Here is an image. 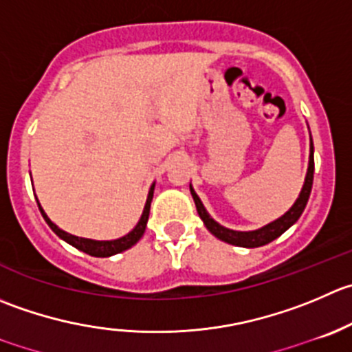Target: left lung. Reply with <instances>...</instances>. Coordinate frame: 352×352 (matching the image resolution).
<instances>
[{
  "instance_id": "8db88e82",
  "label": "left lung",
  "mask_w": 352,
  "mask_h": 352,
  "mask_svg": "<svg viewBox=\"0 0 352 352\" xmlns=\"http://www.w3.org/2000/svg\"><path fill=\"white\" fill-rule=\"evenodd\" d=\"M313 173H315V158H313V141H311V146H309L308 173H306L305 186H302L296 203L292 204L291 210H289L287 213L282 214L280 218H277V220L272 221V223L265 225V227L258 228V230H251V232H239V230H230V228L221 227L220 223H217V221L210 217L206 208H204L203 203H201L199 196L194 192L192 186H190V194H192V199L194 203H196V210L197 213H199L201 220L204 221L206 228L214 235V237H218L223 242H228V244L232 245H241V248H259V245H265L268 244V242L275 241L277 237H280L289 227H292V225L299 220V217L302 214V211H305L306 208V203H308L309 199V194H311Z\"/></svg>"
}]
</instances>
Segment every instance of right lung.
I'll use <instances>...</instances> for the list:
<instances>
[{
	"instance_id": "add662e5",
	"label": "right lung",
	"mask_w": 352,
	"mask_h": 352,
	"mask_svg": "<svg viewBox=\"0 0 352 352\" xmlns=\"http://www.w3.org/2000/svg\"><path fill=\"white\" fill-rule=\"evenodd\" d=\"M153 192H155V184H153L151 189H149L148 199H146V204H144V211H142L138 225H135V227L132 228L127 235H124V237H120V239H115V241H93V239H84V237H77V235L68 234V232L61 230L60 227H56V225H54L53 221L47 218V214L44 213V210L41 208L39 201H37V206H39V211H41V214H43L44 220H46V223L50 225L51 230H53L58 237L63 239L65 242H68V244L74 245V248H77L78 251L87 252V254L96 256V258H108V256L118 254V252L132 248V245L138 244L139 239L142 237V234H144V230H146V223H148V218H149V208H151Z\"/></svg>"
}]
</instances>
